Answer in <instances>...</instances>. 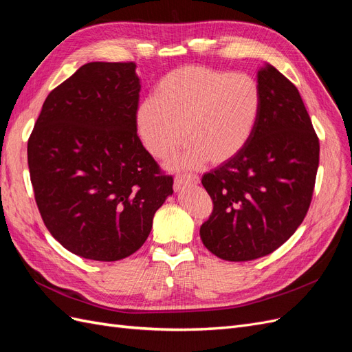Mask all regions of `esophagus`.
I'll use <instances>...</instances> for the list:
<instances>
[{
	"label": "esophagus",
	"mask_w": 352,
	"mask_h": 352,
	"mask_svg": "<svg viewBox=\"0 0 352 352\" xmlns=\"http://www.w3.org/2000/svg\"><path fill=\"white\" fill-rule=\"evenodd\" d=\"M199 182V177L197 175H176L175 185L184 186V185H197Z\"/></svg>",
	"instance_id": "esophagus-1"
}]
</instances>
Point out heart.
I'll return each mask as SVG.
<instances>
[{"label":"heart","instance_id":"b5f03b06","mask_svg":"<svg viewBox=\"0 0 352 352\" xmlns=\"http://www.w3.org/2000/svg\"><path fill=\"white\" fill-rule=\"evenodd\" d=\"M261 113V91L248 74L204 66H184L157 83L153 98L136 111V131L157 158H167L186 141L177 160L198 167L220 164L248 145Z\"/></svg>","mask_w":352,"mask_h":352}]
</instances>
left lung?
I'll use <instances>...</instances> for the list:
<instances>
[{"mask_svg":"<svg viewBox=\"0 0 352 352\" xmlns=\"http://www.w3.org/2000/svg\"><path fill=\"white\" fill-rule=\"evenodd\" d=\"M261 113L245 150L201 179L212 211L199 235L228 261L264 257L289 239L311 204L320 144L295 85L258 70Z\"/></svg>","mask_w":352,"mask_h":352,"instance_id":"obj_1","label":"left lung"}]
</instances>
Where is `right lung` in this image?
I'll use <instances>...</instances> for the list:
<instances>
[{
  "mask_svg": "<svg viewBox=\"0 0 352 352\" xmlns=\"http://www.w3.org/2000/svg\"><path fill=\"white\" fill-rule=\"evenodd\" d=\"M136 65H83L42 105L28 141L30 182L41 217L79 257L117 261L140 250L173 177L136 133Z\"/></svg>",
  "mask_w": 352,
  "mask_h": 352,
  "instance_id": "add662e5",
  "label": "right lung"
}]
</instances>
